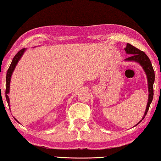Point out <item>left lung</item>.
<instances>
[{"instance_id":"obj_1","label":"left lung","mask_w":161,"mask_h":161,"mask_svg":"<svg viewBox=\"0 0 161 161\" xmlns=\"http://www.w3.org/2000/svg\"><path fill=\"white\" fill-rule=\"evenodd\" d=\"M125 50H126L127 54H131L129 58H126L125 60L135 61V62H138V63L143 67V69H144V71H145L146 74L147 75V79H148V92H149L148 101V103H147L145 114H144V116L142 119L143 120L144 118H145V116L146 115L147 113H148L150 105H151L153 100V83L155 81L154 70H153V68L151 60H150L148 57L146 55L144 52L138 50V48H136V47H134V46L129 44V43H127L126 47L125 48ZM142 120H141L140 122L142 121ZM138 124H137V125Z\"/></svg>"}]
</instances>
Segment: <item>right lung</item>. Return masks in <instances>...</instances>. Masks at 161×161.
I'll use <instances>...</instances> for the list:
<instances>
[{
	"label": "right lung",
	"mask_w": 161,
	"mask_h": 161,
	"mask_svg": "<svg viewBox=\"0 0 161 161\" xmlns=\"http://www.w3.org/2000/svg\"><path fill=\"white\" fill-rule=\"evenodd\" d=\"M25 48H23V49H22V50H20L17 54H15V57L13 59L11 64H10V67L8 68V72H7V75H6V89H5V98H6L7 102H8V103L9 107H10V102H9V98H8V94L9 93V90H10V77H11V75L13 74V70L15 69V67L16 66V64H18L19 59H20L22 55H23V54L24 52H25ZM16 121H17V120H16Z\"/></svg>",
	"instance_id": "1"
}]
</instances>
